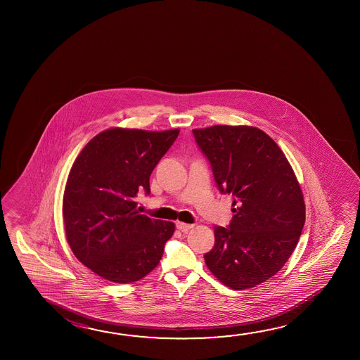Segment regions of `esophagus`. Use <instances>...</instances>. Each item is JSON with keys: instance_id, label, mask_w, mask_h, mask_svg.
<instances>
[{"instance_id": "obj_1", "label": "esophagus", "mask_w": 360, "mask_h": 360, "mask_svg": "<svg viewBox=\"0 0 360 360\" xmlns=\"http://www.w3.org/2000/svg\"><path fill=\"white\" fill-rule=\"evenodd\" d=\"M193 226L195 224H184V222H179V221L176 224V227H177L178 230L182 231V232H188L191 229H193Z\"/></svg>"}]
</instances>
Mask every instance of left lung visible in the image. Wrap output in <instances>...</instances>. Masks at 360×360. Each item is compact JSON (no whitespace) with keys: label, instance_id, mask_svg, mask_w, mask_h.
I'll return each mask as SVG.
<instances>
[{"label":"left lung","instance_id":"1","mask_svg":"<svg viewBox=\"0 0 360 360\" xmlns=\"http://www.w3.org/2000/svg\"><path fill=\"white\" fill-rule=\"evenodd\" d=\"M224 195L235 197L230 227L214 226L205 255L213 276L233 290L265 283L283 269L305 224L304 195L283 150L248 125L193 129Z\"/></svg>","mask_w":360,"mask_h":360}]
</instances>
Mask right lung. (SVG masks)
Returning a JSON list of instances; mask_svg holds the SVG:
<instances>
[{
  "label": "right lung",
  "mask_w": 360,
  "mask_h": 360,
  "mask_svg": "<svg viewBox=\"0 0 360 360\" xmlns=\"http://www.w3.org/2000/svg\"><path fill=\"white\" fill-rule=\"evenodd\" d=\"M179 129L110 128L77 155L66 181L63 218L71 251L98 276L130 283L160 264L176 226L139 214L136 197Z\"/></svg>",
  "instance_id": "right-lung-1"
}]
</instances>
